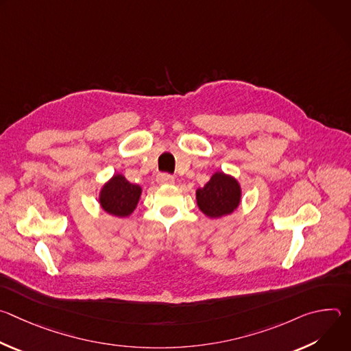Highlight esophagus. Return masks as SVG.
<instances>
[{
  "instance_id": "1",
  "label": "esophagus",
  "mask_w": 351,
  "mask_h": 351,
  "mask_svg": "<svg viewBox=\"0 0 351 351\" xmlns=\"http://www.w3.org/2000/svg\"><path fill=\"white\" fill-rule=\"evenodd\" d=\"M173 176L172 175H169V173H160L158 176H157V182L160 183V184H169V183H173Z\"/></svg>"
}]
</instances>
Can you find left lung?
<instances>
[{
    "instance_id": "left-lung-1",
    "label": "left lung",
    "mask_w": 351,
    "mask_h": 351,
    "mask_svg": "<svg viewBox=\"0 0 351 351\" xmlns=\"http://www.w3.org/2000/svg\"><path fill=\"white\" fill-rule=\"evenodd\" d=\"M197 204L210 218L232 214L240 203V186L236 179L222 172L213 175L211 180L197 190Z\"/></svg>"
}]
</instances>
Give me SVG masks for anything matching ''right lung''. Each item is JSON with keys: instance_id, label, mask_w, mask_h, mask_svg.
I'll return each instance as SVG.
<instances>
[{"instance_id": "1", "label": "right lung", "mask_w": 351, "mask_h": 351, "mask_svg": "<svg viewBox=\"0 0 351 351\" xmlns=\"http://www.w3.org/2000/svg\"><path fill=\"white\" fill-rule=\"evenodd\" d=\"M141 189L125 179L122 175H115L101 190L99 204L111 215L128 217L136 208Z\"/></svg>"}]
</instances>
